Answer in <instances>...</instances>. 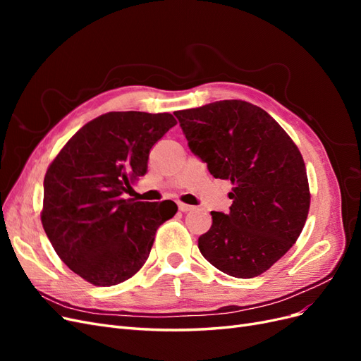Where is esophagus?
I'll return each instance as SVG.
<instances>
[{"mask_svg":"<svg viewBox=\"0 0 361 361\" xmlns=\"http://www.w3.org/2000/svg\"><path fill=\"white\" fill-rule=\"evenodd\" d=\"M178 207H179V211H182V212H190V211L195 209L194 206L187 204V203H178Z\"/></svg>","mask_w":361,"mask_h":361,"instance_id":"obj_1","label":"esophagus"}]
</instances>
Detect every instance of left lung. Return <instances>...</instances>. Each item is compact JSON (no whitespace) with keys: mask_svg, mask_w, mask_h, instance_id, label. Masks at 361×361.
Wrapping results in <instances>:
<instances>
[{"mask_svg":"<svg viewBox=\"0 0 361 361\" xmlns=\"http://www.w3.org/2000/svg\"><path fill=\"white\" fill-rule=\"evenodd\" d=\"M194 155L231 180V212H211L199 238L203 257L238 279H253L288 253L307 220L310 190L297 145L274 118L245 101L176 111Z\"/></svg>","mask_w":361,"mask_h":361,"instance_id":"left-lung-1","label":"left lung"}]
</instances>
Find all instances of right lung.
Returning a JSON list of instances; mask_svg holds the SVG:
<instances>
[{
    "label": "right lung",
    "instance_id": "add662e5",
    "mask_svg": "<svg viewBox=\"0 0 361 361\" xmlns=\"http://www.w3.org/2000/svg\"><path fill=\"white\" fill-rule=\"evenodd\" d=\"M176 118L111 111L93 118L56 157L43 180V228L59 257L94 286H114L145 265L171 200L125 199L147 171L149 152Z\"/></svg>",
    "mask_w": 361,
    "mask_h": 361
}]
</instances>
